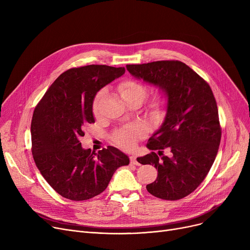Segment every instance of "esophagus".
<instances>
[{"label": "esophagus", "instance_id": "obj_1", "mask_svg": "<svg viewBox=\"0 0 250 250\" xmlns=\"http://www.w3.org/2000/svg\"><path fill=\"white\" fill-rule=\"evenodd\" d=\"M129 160H130V164H134V165H140V163L137 160V157L136 156H130L129 157Z\"/></svg>", "mask_w": 250, "mask_h": 250}]
</instances>
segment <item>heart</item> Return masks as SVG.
<instances>
[{
	"label": "heart",
	"mask_w": 250,
	"mask_h": 250,
	"mask_svg": "<svg viewBox=\"0 0 250 250\" xmlns=\"http://www.w3.org/2000/svg\"><path fill=\"white\" fill-rule=\"evenodd\" d=\"M118 91H120V94L122 98L127 103L134 100L143 101L146 98L148 94V87L137 80H133V79H128V80L123 81L120 85H118ZM106 91L105 89L99 90L92 103V110L93 113L96 115L98 113L99 109V104L104 97ZM168 104V97L164 93V92H159L154 99L151 102L150 108L154 115L156 116H161L166 108ZM146 135V127L143 125L137 124L127 128H124L118 130L113 136V141L120 147L126 149V150H132L137 145L139 140L145 137Z\"/></svg>",
	"instance_id": "obj_1"
}]
</instances>
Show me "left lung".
<instances>
[{
  "label": "left lung",
  "instance_id": "obj_1",
  "mask_svg": "<svg viewBox=\"0 0 250 250\" xmlns=\"http://www.w3.org/2000/svg\"><path fill=\"white\" fill-rule=\"evenodd\" d=\"M126 70L158 86L168 97L164 123L147 144L152 152L137 160L158 170L157 179L146 187L151 194L167 201L180 200L204 181L218 153L222 132L213 91L179 61L126 64ZM164 148L169 150V156L163 155Z\"/></svg>",
  "mask_w": 250,
  "mask_h": 250
}]
</instances>
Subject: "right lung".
I'll use <instances>...</instances> for the list:
<instances>
[{
  "instance_id": "right-lung-1",
  "label": "right lung",
  "mask_w": 250,
  "mask_h": 250,
  "mask_svg": "<svg viewBox=\"0 0 250 250\" xmlns=\"http://www.w3.org/2000/svg\"><path fill=\"white\" fill-rule=\"evenodd\" d=\"M124 67L89 64L61 74L38 102L31 122L34 162L48 185L71 201L94 198L107 188L128 157L108 146L98 153L82 148L87 124L95 123L92 103L97 92L125 74Z\"/></svg>"
}]
</instances>
